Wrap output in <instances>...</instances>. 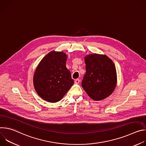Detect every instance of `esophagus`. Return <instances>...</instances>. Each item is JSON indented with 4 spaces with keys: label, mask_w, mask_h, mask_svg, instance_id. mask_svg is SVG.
<instances>
[{
    "label": "esophagus",
    "mask_w": 146,
    "mask_h": 146,
    "mask_svg": "<svg viewBox=\"0 0 146 146\" xmlns=\"http://www.w3.org/2000/svg\"><path fill=\"white\" fill-rule=\"evenodd\" d=\"M79 82H80V80H79V79H76V80H75L74 83H75L76 84H78Z\"/></svg>",
    "instance_id": "1"
}]
</instances>
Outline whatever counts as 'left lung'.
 Masks as SVG:
<instances>
[{
    "instance_id": "1",
    "label": "left lung",
    "mask_w": 146,
    "mask_h": 146,
    "mask_svg": "<svg viewBox=\"0 0 146 146\" xmlns=\"http://www.w3.org/2000/svg\"><path fill=\"white\" fill-rule=\"evenodd\" d=\"M86 73L81 86L94 100L110 96L117 85V72L113 62L105 55L94 54L85 57Z\"/></svg>"
}]
</instances>
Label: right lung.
Masks as SVG:
<instances>
[{"label":"right lung","mask_w":146,"mask_h":146,"mask_svg":"<svg viewBox=\"0 0 146 146\" xmlns=\"http://www.w3.org/2000/svg\"><path fill=\"white\" fill-rule=\"evenodd\" d=\"M67 55L63 52L51 51L40 61L33 76L37 94L49 102L59 101L74 83L66 67Z\"/></svg>","instance_id":"obj_1"}]
</instances>
